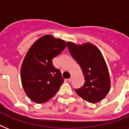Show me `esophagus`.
Segmentation results:
<instances>
[{"label": "esophagus", "mask_w": 129, "mask_h": 129, "mask_svg": "<svg viewBox=\"0 0 129 129\" xmlns=\"http://www.w3.org/2000/svg\"><path fill=\"white\" fill-rule=\"evenodd\" d=\"M72 79H73V75H72L70 78H69L68 80L69 82H71V81L72 80Z\"/></svg>", "instance_id": "esophagus-1"}]
</instances>
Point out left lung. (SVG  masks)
<instances>
[{"instance_id": "left-lung-1", "label": "left lung", "mask_w": 129, "mask_h": 129, "mask_svg": "<svg viewBox=\"0 0 129 129\" xmlns=\"http://www.w3.org/2000/svg\"><path fill=\"white\" fill-rule=\"evenodd\" d=\"M71 55L80 66L85 82L82 88L75 90L76 94L90 103L103 100L110 89L108 67L100 49L89 42L82 45L68 41Z\"/></svg>"}]
</instances>
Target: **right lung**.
Returning a JSON list of instances; mask_svg holds the SVG:
<instances>
[{
	"label": "right lung",
	"instance_id": "1",
	"mask_svg": "<svg viewBox=\"0 0 129 129\" xmlns=\"http://www.w3.org/2000/svg\"><path fill=\"white\" fill-rule=\"evenodd\" d=\"M66 45L64 40L45 35L35 41L25 55L21 68V83L33 102H47L63 83L60 70L53 66L52 59Z\"/></svg>",
	"mask_w": 129,
	"mask_h": 129
}]
</instances>
